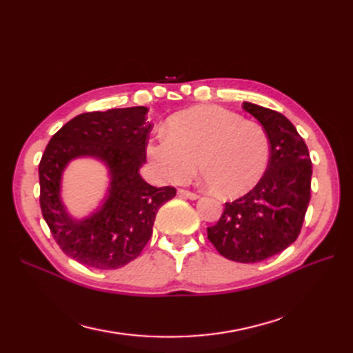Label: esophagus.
<instances>
[{
	"label": "esophagus",
	"mask_w": 353,
	"mask_h": 353,
	"mask_svg": "<svg viewBox=\"0 0 353 353\" xmlns=\"http://www.w3.org/2000/svg\"><path fill=\"white\" fill-rule=\"evenodd\" d=\"M178 194L183 196V197H187V199H191V200L199 199V194H197V193H193V191L184 190V188H179V190H178Z\"/></svg>",
	"instance_id": "1"
}]
</instances>
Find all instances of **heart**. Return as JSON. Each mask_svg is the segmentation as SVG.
Here are the masks:
<instances>
[{"instance_id": "obj_1", "label": "heart", "mask_w": 353, "mask_h": 353, "mask_svg": "<svg viewBox=\"0 0 353 353\" xmlns=\"http://www.w3.org/2000/svg\"><path fill=\"white\" fill-rule=\"evenodd\" d=\"M147 153L169 183L193 176L199 160L213 193L234 199L249 193L262 179L271 144L262 125L218 105H197L170 117L166 132L148 141Z\"/></svg>"}]
</instances>
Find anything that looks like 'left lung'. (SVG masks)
<instances>
[{
	"label": "left lung",
	"mask_w": 353,
	"mask_h": 353,
	"mask_svg": "<svg viewBox=\"0 0 353 353\" xmlns=\"http://www.w3.org/2000/svg\"><path fill=\"white\" fill-rule=\"evenodd\" d=\"M243 109L268 134L270 163L248 194L225 203L219 221L208 227V239L227 259L252 263L281 253L301 234L311 200L312 162L284 114L248 101Z\"/></svg>",
	"instance_id": "left-lung-1"
}]
</instances>
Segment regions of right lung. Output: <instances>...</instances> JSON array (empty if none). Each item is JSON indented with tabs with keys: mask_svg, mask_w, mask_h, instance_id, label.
Segmentation results:
<instances>
[{
	"mask_svg": "<svg viewBox=\"0 0 353 353\" xmlns=\"http://www.w3.org/2000/svg\"><path fill=\"white\" fill-rule=\"evenodd\" d=\"M147 113L138 105L78 114L52 135L41 157L42 216L60 249L90 268L116 270L140 256L152 237L157 210L176 194L174 187H153L140 175L153 128ZM81 155L103 159L112 183L102 209L77 221L59 200V179L68 160Z\"/></svg>",
	"mask_w": 353,
	"mask_h": 353,
	"instance_id": "right-lung-1",
	"label": "right lung"
}]
</instances>
